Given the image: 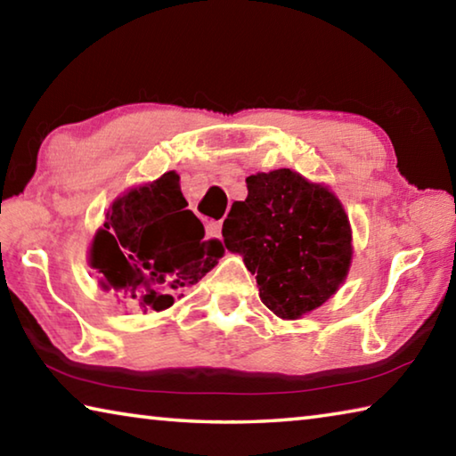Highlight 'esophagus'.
Returning a JSON list of instances; mask_svg holds the SVG:
<instances>
[{
	"label": "esophagus",
	"mask_w": 456,
	"mask_h": 456,
	"mask_svg": "<svg viewBox=\"0 0 456 456\" xmlns=\"http://www.w3.org/2000/svg\"><path fill=\"white\" fill-rule=\"evenodd\" d=\"M207 235H211V237H217V239H221V229H223V223L221 221H211V223H207Z\"/></svg>",
	"instance_id": "34e87169"
}]
</instances>
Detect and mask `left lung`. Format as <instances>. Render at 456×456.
<instances>
[{
	"mask_svg": "<svg viewBox=\"0 0 456 456\" xmlns=\"http://www.w3.org/2000/svg\"><path fill=\"white\" fill-rule=\"evenodd\" d=\"M247 199L231 205L223 241L243 256L259 297L297 320L334 296L348 275L352 229L336 195L289 168L245 179Z\"/></svg>",
	"mask_w": 456,
	"mask_h": 456,
	"instance_id": "left-lung-1",
	"label": "left lung"
}]
</instances>
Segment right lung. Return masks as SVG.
Instances as JSON below:
<instances>
[{
  "mask_svg": "<svg viewBox=\"0 0 456 456\" xmlns=\"http://www.w3.org/2000/svg\"><path fill=\"white\" fill-rule=\"evenodd\" d=\"M223 253L219 239H205L203 223L187 209L179 175L171 171L114 200L92 241L90 265L106 291L144 312H163Z\"/></svg>",
  "mask_w": 456,
  "mask_h": 456,
  "instance_id": "add662e5",
  "label": "right lung"
}]
</instances>
